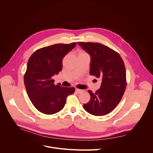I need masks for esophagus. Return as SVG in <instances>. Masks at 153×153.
<instances>
[{
  "instance_id": "34e87169",
  "label": "esophagus",
  "mask_w": 153,
  "mask_h": 153,
  "mask_svg": "<svg viewBox=\"0 0 153 153\" xmlns=\"http://www.w3.org/2000/svg\"><path fill=\"white\" fill-rule=\"evenodd\" d=\"M83 91V90H79V89H76V93H77V94H79V93H82Z\"/></svg>"
}]
</instances>
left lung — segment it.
<instances>
[{"mask_svg": "<svg viewBox=\"0 0 153 153\" xmlns=\"http://www.w3.org/2000/svg\"><path fill=\"white\" fill-rule=\"evenodd\" d=\"M77 44L90 56V75L102 79L100 88L95 93L88 91L91 99L83 108L92 115H106L117 106L126 89L123 61L117 52L101 43L80 42Z\"/></svg>", "mask_w": 153, "mask_h": 153, "instance_id": "obj_1", "label": "left lung"}]
</instances>
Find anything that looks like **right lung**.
<instances>
[{"label":"right lung","mask_w":153,"mask_h":153,"mask_svg":"<svg viewBox=\"0 0 153 153\" xmlns=\"http://www.w3.org/2000/svg\"><path fill=\"white\" fill-rule=\"evenodd\" d=\"M76 43L55 44L36 51L30 57L24 83L28 96L40 112L53 114L63 108L68 95L75 91L73 87L55 85L53 79L62 69L63 57L71 51Z\"/></svg>","instance_id":"add662e5"}]
</instances>
